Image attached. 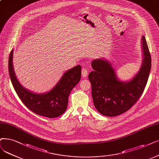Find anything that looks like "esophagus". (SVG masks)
Masks as SVG:
<instances>
[{
	"label": "esophagus",
	"mask_w": 159,
	"mask_h": 159,
	"mask_svg": "<svg viewBox=\"0 0 159 159\" xmlns=\"http://www.w3.org/2000/svg\"><path fill=\"white\" fill-rule=\"evenodd\" d=\"M81 74H82V76L83 77H86L88 74V70H87V68L85 67H83L82 68V70H81Z\"/></svg>",
	"instance_id": "34e87169"
}]
</instances>
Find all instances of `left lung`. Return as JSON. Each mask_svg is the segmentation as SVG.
<instances>
[{"instance_id": "1", "label": "left lung", "mask_w": 159, "mask_h": 159, "mask_svg": "<svg viewBox=\"0 0 159 159\" xmlns=\"http://www.w3.org/2000/svg\"><path fill=\"white\" fill-rule=\"evenodd\" d=\"M143 62L138 72L129 81H120L111 64L105 59L92 61L93 71L89 74L94 105L102 115H120L134 105L147 84L151 66V57L145 36L142 39Z\"/></svg>"}]
</instances>
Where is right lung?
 I'll return each mask as SVG.
<instances>
[{
  "mask_svg": "<svg viewBox=\"0 0 159 159\" xmlns=\"http://www.w3.org/2000/svg\"><path fill=\"white\" fill-rule=\"evenodd\" d=\"M13 52L11 51L9 57V74L12 85L22 102L37 115L48 118L62 115L67 109L70 93L81 79V66L67 70L50 91L37 94L26 89L18 81L13 66Z\"/></svg>",
  "mask_w": 159,
  "mask_h": 159,
  "instance_id": "right-lung-1",
  "label": "right lung"
}]
</instances>
